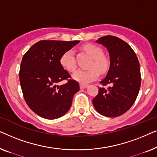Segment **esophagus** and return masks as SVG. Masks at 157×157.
Masks as SVG:
<instances>
[{
  "label": "esophagus",
  "instance_id": "obj_1",
  "mask_svg": "<svg viewBox=\"0 0 157 157\" xmlns=\"http://www.w3.org/2000/svg\"><path fill=\"white\" fill-rule=\"evenodd\" d=\"M87 86H88V85L84 84V83H81V84H80L81 89H85V88H86Z\"/></svg>",
  "mask_w": 157,
  "mask_h": 157
}]
</instances>
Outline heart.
<instances>
[{"mask_svg":"<svg viewBox=\"0 0 157 157\" xmlns=\"http://www.w3.org/2000/svg\"><path fill=\"white\" fill-rule=\"evenodd\" d=\"M83 50L91 56L93 61L90 64L89 69H78L73 74V78L81 83H86L98 78V72L104 74L109 67V61L104 56V51L99 46L92 44H86ZM60 63L64 69L73 72L76 68V61L72 50H67L60 58Z\"/></svg>","mask_w":157,"mask_h":157,"instance_id":"obj_1","label":"heart"}]
</instances>
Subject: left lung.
<instances>
[{
	"label": "left lung",
	"instance_id": "left-lung-1",
	"mask_svg": "<svg viewBox=\"0 0 157 157\" xmlns=\"http://www.w3.org/2000/svg\"><path fill=\"white\" fill-rule=\"evenodd\" d=\"M96 42L108 49L110 67L100 82L108 87L98 88L92 102L100 114L119 117L132 106L139 94L141 78L138 58L127 43L116 36H104Z\"/></svg>",
	"mask_w": 157,
	"mask_h": 157
}]
</instances>
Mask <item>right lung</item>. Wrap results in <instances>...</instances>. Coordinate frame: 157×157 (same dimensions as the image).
<instances>
[{
    "mask_svg": "<svg viewBox=\"0 0 157 157\" xmlns=\"http://www.w3.org/2000/svg\"><path fill=\"white\" fill-rule=\"evenodd\" d=\"M79 40H43L36 43L23 56L19 79L24 99L29 108L47 119L63 117L69 110L79 84L60 63L63 52ZM67 83L57 86L60 81Z\"/></svg>",
    "mask_w": 157,
    "mask_h": 157,
    "instance_id": "obj_1",
    "label": "right lung"
}]
</instances>
